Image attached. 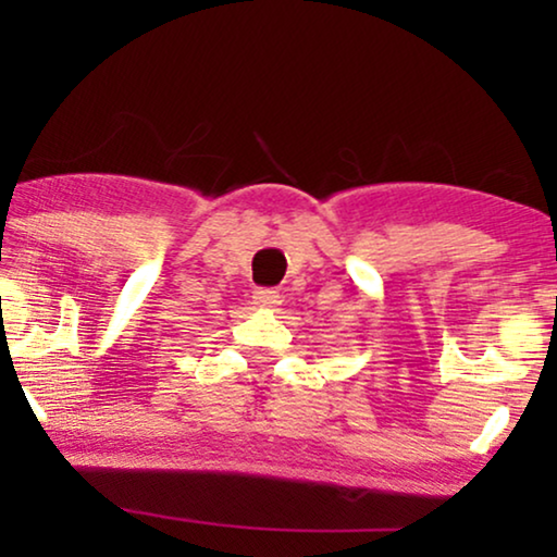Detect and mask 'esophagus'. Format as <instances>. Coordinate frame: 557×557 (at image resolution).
<instances>
[{"mask_svg":"<svg viewBox=\"0 0 557 557\" xmlns=\"http://www.w3.org/2000/svg\"><path fill=\"white\" fill-rule=\"evenodd\" d=\"M253 304L258 309H276L281 304V296L278 292H273V288H256Z\"/></svg>","mask_w":557,"mask_h":557,"instance_id":"esophagus-1","label":"esophagus"}]
</instances>
